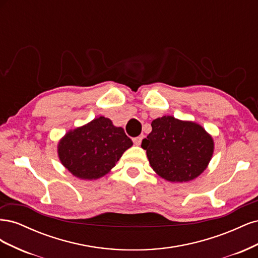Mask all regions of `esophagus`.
I'll return each instance as SVG.
<instances>
[{
    "instance_id": "esophagus-1",
    "label": "esophagus",
    "mask_w": 258,
    "mask_h": 258,
    "mask_svg": "<svg viewBox=\"0 0 258 258\" xmlns=\"http://www.w3.org/2000/svg\"><path fill=\"white\" fill-rule=\"evenodd\" d=\"M142 140H143V136H140V137H137V138L132 139V141H134V143H135L137 146H139V145H141Z\"/></svg>"
}]
</instances>
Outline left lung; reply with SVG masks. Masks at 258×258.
<instances>
[{
  "mask_svg": "<svg viewBox=\"0 0 258 258\" xmlns=\"http://www.w3.org/2000/svg\"><path fill=\"white\" fill-rule=\"evenodd\" d=\"M141 146L152 169L172 183L198 177L214 153L213 138L201 124L169 115L152 121V132Z\"/></svg>",
  "mask_w": 258,
  "mask_h": 258,
  "instance_id": "8db88e82",
  "label": "left lung"
}]
</instances>
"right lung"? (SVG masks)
Returning <instances> with one entry per match:
<instances>
[{
  "mask_svg": "<svg viewBox=\"0 0 258 258\" xmlns=\"http://www.w3.org/2000/svg\"><path fill=\"white\" fill-rule=\"evenodd\" d=\"M132 145L121 127L100 116L69 130L58 142L57 152L60 162L74 176L91 181L110 172Z\"/></svg>",
  "mask_w": 258,
  "mask_h": 258,
  "instance_id": "right-lung-1",
  "label": "right lung"
}]
</instances>
